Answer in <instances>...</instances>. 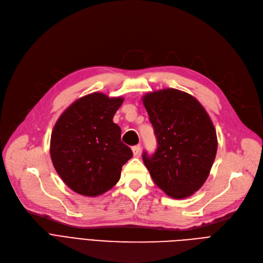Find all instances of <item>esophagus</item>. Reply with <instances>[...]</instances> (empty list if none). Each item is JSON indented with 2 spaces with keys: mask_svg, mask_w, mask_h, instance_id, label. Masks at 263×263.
Here are the masks:
<instances>
[{
  "mask_svg": "<svg viewBox=\"0 0 263 263\" xmlns=\"http://www.w3.org/2000/svg\"><path fill=\"white\" fill-rule=\"evenodd\" d=\"M132 151H133L134 157H137V156L140 155V153H141V146H140V145L133 146V147H132Z\"/></svg>",
  "mask_w": 263,
  "mask_h": 263,
  "instance_id": "1",
  "label": "esophagus"
}]
</instances>
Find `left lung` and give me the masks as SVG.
I'll return each mask as SVG.
<instances>
[{"label": "left lung", "instance_id": "1", "mask_svg": "<svg viewBox=\"0 0 263 263\" xmlns=\"http://www.w3.org/2000/svg\"><path fill=\"white\" fill-rule=\"evenodd\" d=\"M143 103L158 148L143 161L155 183L176 199L194 194L208 178L216 150V131L197 99L175 88L148 92Z\"/></svg>", "mask_w": 263, "mask_h": 263}]
</instances>
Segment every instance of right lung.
<instances>
[{
	"label": "right lung",
	"instance_id": "obj_1",
	"mask_svg": "<svg viewBox=\"0 0 263 263\" xmlns=\"http://www.w3.org/2000/svg\"><path fill=\"white\" fill-rule=\"evenodd\" d=\"M122 102V97L92 92L68 106L55 123L50 143L53 166L78 194L96 197L112 189L133 156L113 122Z\"/></svg>",
	"mask_w": 263,
	"mask_h": 263
}]
</instances>
